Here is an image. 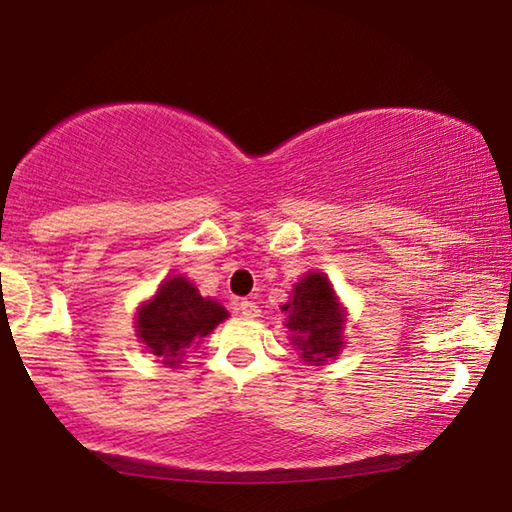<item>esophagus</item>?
Listing matches in <instances>:
<instances>
[{"instance_id":"1","label":"esophagus","mask_w":512,"mask_h":512,"mask_svg":"<svg viewBox=\"0 0 512 512\" xmlns=\"http://www.w3.org/2000/svg\"><path fill=\"white\" fill-rule=\"evenodd\" d=\"M239 311H241L243 318H259V306L255 304V301L243 299L239 304Z\"/></svg>"}]
</instances>
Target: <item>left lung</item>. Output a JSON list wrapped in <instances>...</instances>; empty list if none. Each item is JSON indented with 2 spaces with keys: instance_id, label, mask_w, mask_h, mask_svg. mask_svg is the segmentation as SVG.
Wrapping results in <instances>:
<instances>
[{
  "instance_id": "1",
  "label": "left lung",
  "mask_w": 512,
  "mask_h": 512,
  "mask_svg": "<svg viewBox=\"0 0 512 512\" xmlns=\"http://www.w3.org/2000/svg\"><path fill=\"white\" fill-rule=\"evenodd\" d=\"M283 311L287 313L285 327L292 331V345L301 350V359L325 364L338 357L343 348L345 311L325 273H306L299 278Z\"/></svg>"
}]
</instances>
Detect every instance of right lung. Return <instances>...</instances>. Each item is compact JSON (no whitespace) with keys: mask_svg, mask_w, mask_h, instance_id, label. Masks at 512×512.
Returning a JSON list of instances; mask_svg holds the SVG:
<instances>
[{"mask_svg":"<svg viewBox=\"0 0 512 512\" xmlns=\"http://www.w3.org/2000/svg\"><path fill=\"white\" fill-rule=\"evenodd\" d=\"M225 306L201 297L185 276H171L136 315V336L162 364L178 366L187 348L227 320Z\"/></svg>","mask_w":512,"mask_h":512,"instance_id":"right-lung-1","label":"right lung"}]
</instances>
